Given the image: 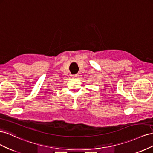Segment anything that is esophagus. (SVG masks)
I'll use <instances>...</instances> for the list:
<instances>
[{"label": "esophagus", "instance_id": "esophagus-1", "mask_svg": "<svg viewBox=\"0 0 153 153\" xmlns=\"http://www.w3.org/2000/svg\"><path fill=\"white\" fill-rule=\"evenodd\" d=\"M78 74H76V75H72L73 78H76V77H78Z\"/></svg>", "mask_w": 153, "mask_h": 153}]
</instances>
